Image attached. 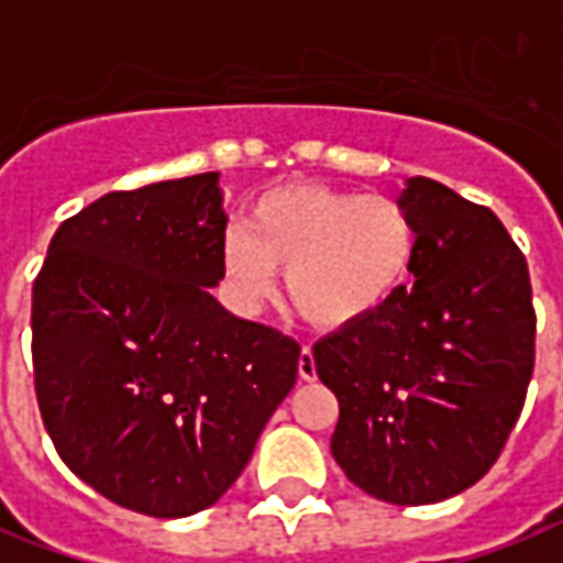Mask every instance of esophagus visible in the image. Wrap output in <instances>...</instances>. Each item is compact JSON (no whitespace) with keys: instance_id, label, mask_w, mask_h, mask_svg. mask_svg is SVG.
<instances>
[{"instance_id":"1","label":"esophagus","mask_w":563,"mask_h":563,"mask_svg":"<svg viewBox=\"0 0 563 563\" xmlns=\"http://www.w3.org/2000/svg\"><path fill=\"white\" fill-rule=\"evenodd\" d=\"M298 377H301V380H313V377H317V363H313L310 347H301V356H298Z\"/></svg>"}]
</instances>
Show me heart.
Returning a JSON list of instances; mask_svg holds the SVG:
<instances>
[{"label": "heart", "instance_id": "b5f03b06", "mask_svg": "<svg viewBox=\"0 0 563 563\" xmlns=\"http://www.w3.org/2000/svg\"><path fill=\"white\" fill-rule=\"evenodd\" d=\"M418 234L402 203L329 186L271 188L250 225L222 241L228 292L246 310L274 295L286 271L289 308L317 329H347L375 317L408 280Z\"/></svg>", "mask_w": 563, "mask_h": 563}]
</instances>
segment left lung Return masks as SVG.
<instances>
[{"label":"left lung","mask_w":563,"mask_h":563,"mask_svg":"<svg viewBox=\"0 0 563 563\" xmlns=\"http://www.w3.org/2000/svg\"><path fill=\"white\" fill-rule=\"evenodd\" d=\"M418 234L415 283L375 317L313 344L338 396L332 457L393 506H427L475 485L521 415L537 317L528 262L487 207L435 179H405Z\"/></svg>","instance_id":"obj_1"}]
</instances>
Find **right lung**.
Wrapping results in <instances>:
<instances>
[{"label": "right lung", "instance_id": "obj_1", "mask_svg": "<svg viewBox=\"0 0 563 563\" xmlns=\"http://www.w3.org/2000/svg\"><path fill=\"white\" fill-rule=\"evenodd\" d=\"M219 173L109 191L66 219L33 286L38 411L106 500L186 518L238 482L301 347L213 298Z\"/></svg>", "mask_w": 563, "mask_h": 563}]
</instances>
